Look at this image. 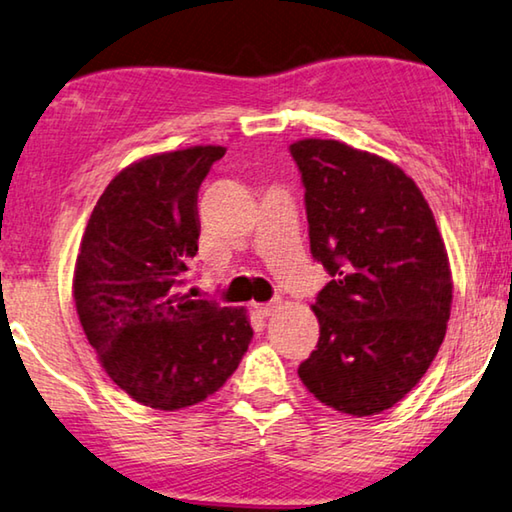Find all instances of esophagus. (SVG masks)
Wrapping results in <instances>:
<instances>
[{"label": "esophagus", "mask_w": 512, "mask_h": 512, "mask_svg": "<svg viewBox=\"0 0 512 512\" xmlns=\"http://www.w3.org/2000/svg\"><path fill=\"white\" fill-rule=\"evenodd\" d=\"M254 308H256V313H258V315H261V317H267V315H272V311H274L276 306H274V304H256Z\"/></svg>", "instance_id": "34e87169"}]
</instances>
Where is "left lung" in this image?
I'll list each match as a JSON object with an SVG mask.
<instances>
[{"instance_id":"obj_1","label":"left lung","mask_w":512,"mask_h":512,"mask_svg":"<svg viewBox=\"0 0 512 512\" xmlns=\"http://www.w3.org/2000/svg\"><path fill=\"white\" fill-rule=\"evenodd\" d=\"M304 186L311 254L331 281L313 311L320 340L299 379L340 413L365 417L404 399L445 340L451 272L415 181L338 140L290 145Z\"/></svg>"}]
</instances>
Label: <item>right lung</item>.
Instances as JSON below:
<instances>
[{
  "label": "right lung",
  "instance_id": "right-lung-1",
  "mask_svg": "<svg viewBox=\"0 0 512 512\" xmlns=\"http://www.w3.org/2000/svg\"><path fill=\"white\" fill-rule=\"evenodd\" d=\"M224 147L129 165L92 211L74 267V304L106 374L131 399L179 410L236 372L254 331L242 308L186 295L197 254V192Z\"/></svg>",
  "mask_w": 512,
  "mask_h": 512
}]
</instances>
